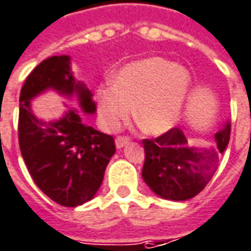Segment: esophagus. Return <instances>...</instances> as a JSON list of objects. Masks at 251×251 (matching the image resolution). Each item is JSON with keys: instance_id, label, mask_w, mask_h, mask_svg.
I'll list each match as a JSON object with an SVG mask.
<instances>
[{"instance_id": "34e87169", "label": "esophagus", "mask_w": 251, "mask_h": 251, "mask_svg": "<svg viewBox=\"0 0 251 251\" xmlns=\"http://www.w3.org/2000/svg\"><path fill=\"white\" fill-rule=\"evenodd\" d=\"M129 141H130V137H129V136H118V137L115 138V145H117V148H122V147H125Z\"/></svg>"}]
</instances>
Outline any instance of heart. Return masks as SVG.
Wrapping results in <instances>:
<instances>
[{
  "label": "heart",
  "instance_id": "heart-1",
  "mask_svg": "<svg viewBox=\"0 0 251 251\" xmlns=\"http://www.w3.org/2000/svg\"><path fill=\"white\" fill-rule=\"evenodd\" d=\"M192 87L183 68L160 57H152L124 66L114 83L98 89L101 120L115 130L130 118L136 106V122L148 134H163L173 129L183 114Z\"/></svg>",
  "mask_w": 251,
  "mask_h": 251
}]
</instances>
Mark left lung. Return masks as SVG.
<instances>
[{
    "mask_svg": "<svg viewBox=\"0 0 251 251\" xmlns=\"http://www.w3.org/2000/svg\"><path fill=\"white\" fill-rule=\"evenodd\" d=\"M229 124L215 133L213 148H197L179 127L156 138H144L143 178L162 199L185 201L204 190L219 164V155L228 145Z\"/></svg>",
    "mask_w": 251,
    "mask_h": 251,
    "instance_id": "left-lung-1",
    "label": "left lung"
}]
</instances>
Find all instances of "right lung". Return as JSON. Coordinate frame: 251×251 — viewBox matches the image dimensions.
I'll return each mask as SVG.
<instances>
[{"label":"right lung","instance_id":"add662e5","mask_svg":"<svg viewBox=\"0 0 251 251\" xmlns=\"http://www.w3.org/2000/svg\"><path fill=\"white\" fill-rule=\"evenodd\" d=\"M68 55L42 61L25 78L20 92L19 144L29 174L47 197L62 205L77 206L92 199L100 187L111 156L113 136L84 125L71 110L62 120L45 124L31 111L29 100L45 89L78 96L85 113H95L92 94L75 81Z\"/></svg>","mask_w":251,"mask_h":251}]
</instances>
